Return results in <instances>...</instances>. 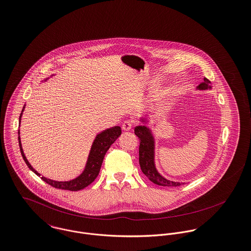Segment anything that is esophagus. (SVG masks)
Here are the masks:
<instances>
[{
    "label": "esophagus",
    "instance_id": "obj_1",
    "mask_svg": "<svg viewBox=\"0 0 251 251\" xmlns=\"http://www.w3.org/2000/svg\"><path fill=\"white\" fill-rule=\"evenodd\" d=\"M132 127H133V122H131V121H124L123 122V124H122V129L124 130V131H130L131 129H132Z\"/></svg>",
    "mask_w": 251,
    "mask_h": 251
}]
</instances>
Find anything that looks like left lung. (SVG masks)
<instances>
[{
    "label": "left lung",
    "instance_id": "left-lung-1",
    "mask_svg": "<svg viewBox=\"0 0 251 251\" xmlns=\"http://www.w3.org/2000/svg\"><path fill=\"white\" fill-rule=\"evenodd\" d=\"M210 81L207 78H203V82H201L198 86V89H207L210 88ZM135 135L138 136L140 140V148H139V162L142 169V172L147 176V177L153 183L161 186L168 187H176L183 183L175 182L164 178L157 172L154 164V138L151 134V131L146 126H137L135 128Z\"/></svg>",
    "mask_w": 251,
    "mask_h": 251
}]
</instances>
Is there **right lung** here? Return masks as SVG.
<instances>
[{
	"label": "right lung",
	"instance_id": "right-lung-1",
	"mask_svg": "<svg viewBox=\"0 0 251 251\" xmlns=\"http://www.w3.org/2000/svg\"><path fill=\"white\" fill-rule=\"evenodd\" d=\"M24 107H25V105L23 106V109L19 116V124H20V120H21V116H22ZM18 135H19V131H18ZM120 135H121V128L119 126H114L112 128L106 129L105 131H102L100 134L97 135V137L94 140V143L92 145L90 153H89L85 169H84L83 173L76 178L70 180V181H55V180H52L50 178H47L45 176H42V179L51 186H53L55 188L63 189V190L77 191V190H81V189L85 188L86 186L91 184L98 176V175L100 173V166H101V163H102V160H103V157H104L106 151H108L110 146L115 142V140ZM18 142H19L20 152H21L22 157H23L25 163L27 164L28 168L31 171H33L37 176H40L41 175L35 169H33V167L30 165V163L26 159L23 150H22V147H21V141H20L19 136H18Z\"/></svg>",
	"mask_w": 251,
	"mask_h": 251
}]
</instances>
